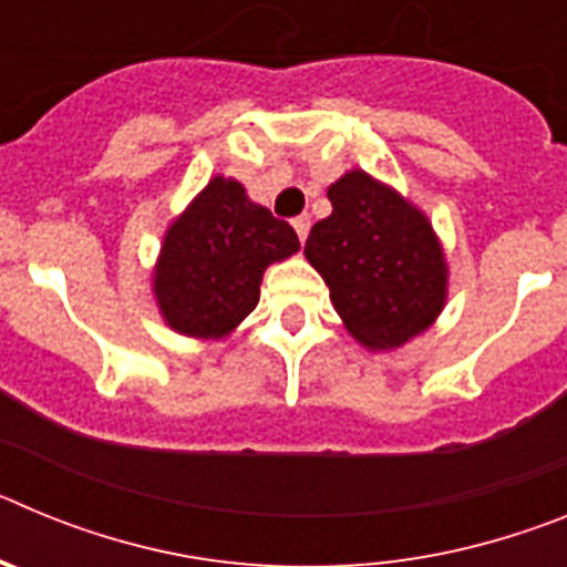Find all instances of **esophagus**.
Listing matches in <instances>:
<instances>
[{"label":"esophagus","instance_id":"obj_1","mask_svg":"<svg viewBox=\"0 0 567 567\" xmlns=\"http://www.w3.org/2000/svg\"><path fill=\"white\" fill-rule=\"evenodd\" d=\"M292 227H295V233H298L300 244H303V240H307V235H309V218H307V215H300V218H295Z\"/></svg>","mask_w":567,"mask_h":567}]
</instances>
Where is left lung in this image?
Listing matches in <instances>:
<instances>
[{
	"mask_svg": "<svg viewBox=\"0 0 567 567\" xmlns=\"http://www.w3.org/2000/svg\"><path fill=\"white\" fill-rule=\"evenodd\" d=\"M332 215L307 238L334 312L369 352H392L434 327L449 300V264L429 215L389 184L349 169L327 189Z\"/></svg>",
	"mask_w": 567,
	"mask_h": 567,
	"instance_id": "obj_1",
	"label": "left lung"
}]
</instances>
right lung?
Returning <instances> with one entry per match:
<instances>
[{
    "mask_svg": "<svg viewBox=\"0 0 567 567\" xmlns=\"http://www.w3.org/2000/svg\"><path fill=\"white\" fill-rule=\"evenodd\" d=\"M298 249L287 221L255 204L240 182L215 175L164 233L150 280L158 315L187 338H227L258 307L269 264Z\"/></svg>",
    "mask_w": 567,
    "mask_h": 567,
    "instance_id": "add662e5",
    "label": "right lung"
}]
</instances>
